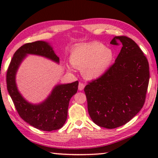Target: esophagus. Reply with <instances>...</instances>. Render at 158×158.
<instances>
[{
  "instance_id": "34e87169",
  "label": "esophagus",
  "mask_w": 158,
  "mask_h": 158,
  "mask_svg": "<svg viewBox=\"0 0 158 158\" xmlns=\"http://www.w3.org/2000/svg\"><path fill=\"white\" fill-rule=\"evenodd\" d=\"M85 88V85H84V83H79V85H78V89L79 90H83V88Z\"/></svg>"
}]
</instances>
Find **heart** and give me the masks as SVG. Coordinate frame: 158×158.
<instances>
[{
    "instance_id": "1",
    "label": "heart",
    "mask_w": 158,
    "mask_h": 158,
    "mask_svg": "<svg viewBox=\"0 0 158 158\" xmlns=\"http://www.w3.org/2000/svg\"><path fill=\"white\" fill-rule=\"evenodd\" d=\"M111 49L98 42L81 44L73 49L70 55V63L75 68L83 70L86 78L96 79L102 76L114 60Z\"/></svg>"
}]
</instances>
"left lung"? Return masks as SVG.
<instances>
[{"mask_svg":"<svg viewBox=\"0 0 158 158\" xmlns=\"http://www.w3.org/2000/svg\"><path fill=\"white\" fill-rule=\"evenodd\" d=\"M110 43L122 45L115 62L102 76L88 82L84 91L93 122L114 129L127 124L142 109L150 70L148 59L131 39L115 36Z\"/></svg>","mask_w":158,"mask_h":158,"instance_id":"obj_1","label":"left lung"}]
</instances>
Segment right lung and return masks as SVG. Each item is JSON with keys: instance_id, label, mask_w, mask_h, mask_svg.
I'll return each instance as SVG.
<instances>
[{"instance_id": "1", "label": "right lung", "mask_w": 158, "mask_h": 158, "mask_svg": "<svg viewBox=\"0 0 158 158\" xmlns=\"http://www.w3.org/2000/svg\"><path fill=\"white\" fill-rule=\"evenodd\" d=\"M27 54L44 56L57 62L60 60L48 43L36 41L22 45L14 53L6 73L8 94L19 115L26 122L42 131L57 130L65 123L69 102L77 91L78 81L57 85L47 100L40 104L28 103L19 94L15 82L19 64Z\"/></svg>"}]
</instances>
